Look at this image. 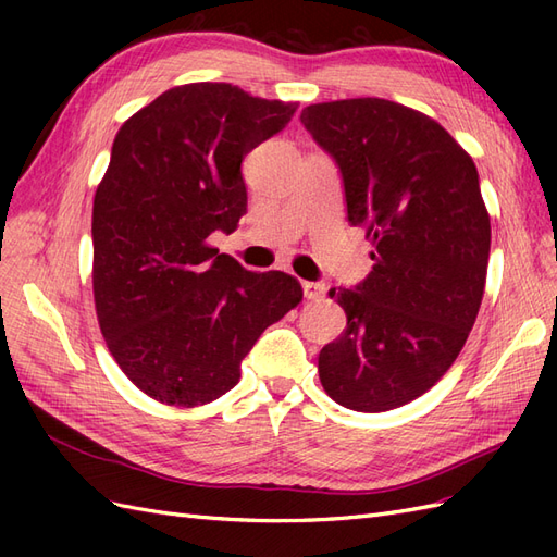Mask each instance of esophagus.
Listing matches in <instances>:
<instances>
[{
  "label": "esophagus",
  "mask_w": 557,
  "mask_h": 557,
  "mask_svg": "<svg viewBox=\"0 0 557 557\" xmlns=\"http://www.w3.org/2000/svg\"><path fill=\"white\" fill-rule=\"evenodd\" d=\"M301 288H305L307 299H323L325 290H327L323 283H315V281H305V283H301Z\"/></svg>",
  "instance_id": "1"
}]
</instances>
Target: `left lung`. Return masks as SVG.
Segmentation results:
<instances>
[{
	"mask_svg": "<svg viewBox=\"0 0 557 557\" xmlns=\"http://www.w3.org/2000/svg\"><path fill=\"white\" fill-rule=\"evenodd\" d=\"M342 172L348 223L367 230L374 267L332 288L346 330L318 356L325 393L379 413L440 381L474 327L491 256L476 164L430 115L379 97L301 111Z\"/></svg>",
	"mask_w": 557,
	"mask_h": 557,
	"instance_id": "8db88e82",
	"label": "left lung"
}]
</instances>
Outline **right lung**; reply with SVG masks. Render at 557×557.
<instances>
[{"instance_id":"1","label":"right lung","mask_w":557,"mask_h":557,"mask_svg":"<svg viewBox=\"0 0 557 557\" xmlns=\"http://www.w3.org/2000/svg\"><path fill=\"white\" fill-rule=\"evenodd\" d=\"M295 111L188 83L117 129L92 205V293L113 360L148 397L199 407L225 395L260 334L301 301L295 276L248 272L207 242L237 230L242 160Z\"/></svg>"}]
</instances>
